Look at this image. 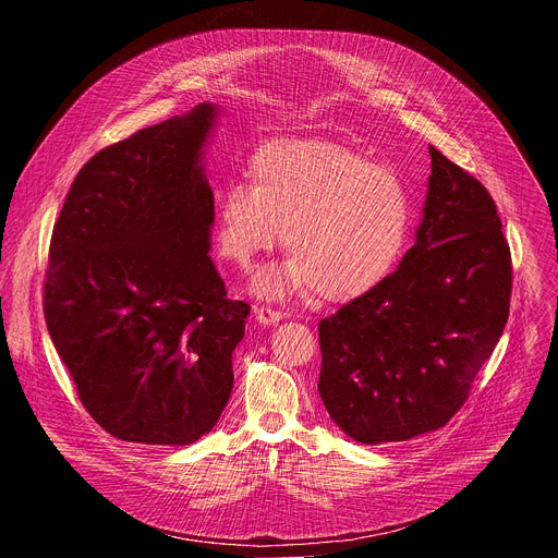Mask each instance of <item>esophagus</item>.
<instances>
[{
  "instance_id": "obj_1",
  "label": "esophagus",
  "mask_w": 558,
  "mask_h": 558,
  "mask_svg": "<svg viewBox=\"0 0 558 558\" xmlns=\"http://www.w3.org/2000/svg\"><path fill=\"white\" fill-rule=\"evenodd\" d=\"M254 313H256V317H258V323H263V325H274V323H280V320H282V311L271 308V306H267V304H256Z\"/></svg>"
}]
</instances>
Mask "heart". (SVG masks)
I'll return each instance as SVG.
<instances>
[{
	"mask_svg": "<svg viewBox=\"0 0 558 558\" xmlns=\"http://www.w3.org/2000/svg\"><path fill=\"white\" fill-rule=\"evenodd\" d=\"M413 220L404 181L362 154L327 141H276L252 161V183L218 201L220 258L247 269L280 238L291 256L265 269L260 295L308 293L347 302L377 287L400 260Z\"/></svg>",
	"mask_w": 558,
	"mask_h": 558,
	"instance_id": "heart-1",
	"label": "heart"
}]
</instances>
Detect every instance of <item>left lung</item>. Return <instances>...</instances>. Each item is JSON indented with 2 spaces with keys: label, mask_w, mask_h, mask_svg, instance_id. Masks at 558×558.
Segmentation results:
<instances>
[{
  "label": "left lung",
  "mask_w": 558,
  "mask_h": 558,
  "mask_svg": "<svg viewBox=\"0 0 558 558\" xmlns=\"http://www.w3.org/2000/svg\"><path fill=\"white\" fill-rule=\"evenodd\" d=\"M417 243L317 327V390L355 441L437 430L468 400L510 313L512 258L488 190L430 147Z\"/></svg>",
  "instance_id": "8db88e82"
}]
</instances>
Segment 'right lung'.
<instances>
[{
  "instance_id": "obj_1",
  "label": "right lung",
  "mask_w": 558,
  "mask_h": 558,
  "mask_svg": "<svg viewBox=\"0 0 558 558\" xmlns=\"http://www.w3.org/2000/svg\"><path fill=\"white\" fill-rule=\"evenodd\" d=\"M201 104L104 147L54 222L44 317L78 400L123 441L185 446L220 420L250 304L209 258Z\"/></svg>"
}]
</instances>
